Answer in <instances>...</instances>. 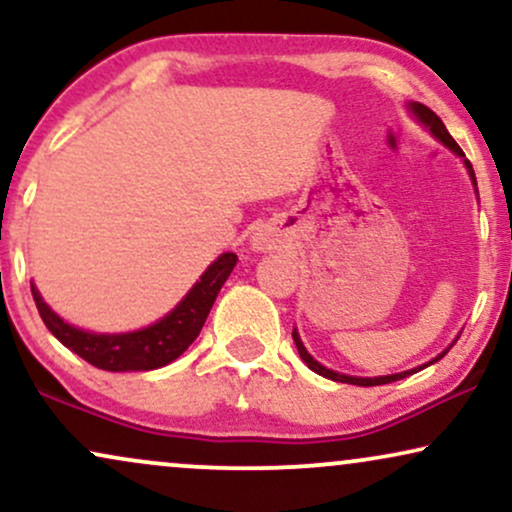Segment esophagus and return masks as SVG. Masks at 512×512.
<instances>
[{"label":"esophagus","instance_id":"34e87169","mask_svg":"<svg viewBox=\"0 0 512 512\" xmlns=\"http://www.w3.org/2000/svg\"><path fill=\"white\" fill-rule=\"evenodd\" d=\"M255 245H257V248H260V250H264V248H267V245H269V240L262 238V236H257V238H255Z\"/></svg>","mask_w":512,"mask_h":512}]
</instances>
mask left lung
Instances as JSON below:
<instances>
[{"instance_id":"8db88e82","label":"left lung","mask_w":512,"mask_h":512,"mask_svg":"<svg viewBox=\"0 0 512 512\" xmlns=\"http://www.w3.org/2000/svg\"><path fill=\"white\" fill-rule=\"evenodd\" d=\"M410 109L412 112H415V116L417 119H420L422 123H427L429 126V131H432L436 138L441 140L443 145L446 147H451V150L455 152V155H460V157H465V152L460 150V145L455 143V140L451 138V133L446 131V126H443V121L439 119V116H436L432 109L429 107H424V104H420V102H412L410 104ZM465 166H467V171H470V176H472V181H474V171H472V164L467 162L465 159ZM474 186H477V183H474ZM293 341H295V348H298V353H300V357H303V362L307 367L312 369V372H317V374H322V377H326V379H334V381H341V384H355V386H381V384H391V381H398V379H405V377H410V374H415L417 369H410V372H400V374H391V377H374V379H362V377H348V374H338V372H331V369H326L324 365H319V362L315 360V357H312L310 353H307L305 350V346H303V341H300V336L295 334L293 331ZM448 350H443V353L439 355V357H434L432 362H436V360H441L443 355H446ZM432 362H429V365H432ZM427 367V365H424Z\"/></svg>"}]
</instances>
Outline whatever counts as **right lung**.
<instances>
[{"instance_id": "1", "label": "right lung", "mask_w": 512, "mask_h": 512, "mask_svg": "<svg viewBox=\"0 0 512 512\" xmlns=\"http://www.w3.org/2000/svg\"><path fill=\"white\" fill-rule=\"evenodd\" d=\"M236 262L238 257L233 252H224L217 262L209 264L207 272L190 288L174 312L159 319L157 324L131 334H90L76 329L54 315L47 303H42L35 286H30V291L47 329L85 362L107 372H147L169 365L195 341Z\"/></svg>"}]
</instances>
